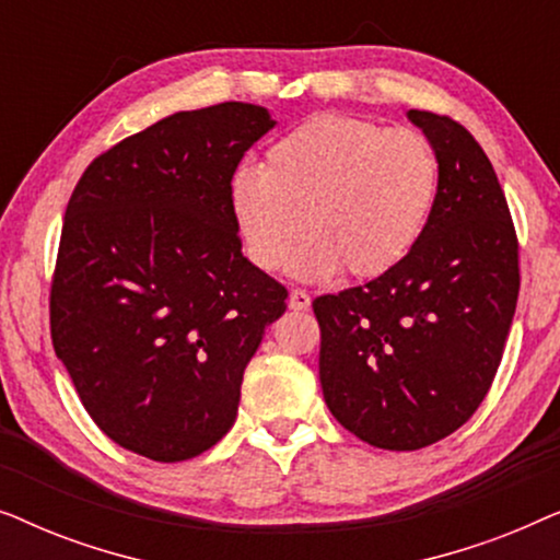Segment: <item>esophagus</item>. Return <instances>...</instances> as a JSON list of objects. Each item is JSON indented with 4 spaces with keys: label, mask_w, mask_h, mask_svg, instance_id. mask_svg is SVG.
I'll return each instance as SVG.
<instances>
[{
    "label": "esophagus",
    "mask_w": 560,
    "mask_h": 560,
    "mask_svg": "<svg viewBox=\"0 0 560 560\" xmlns=\"http://www.w3.org/2000/svg\"><path fill=\"white\" fill-rule=\"evenodd\" d=\"M288 305H290V311H308L311 295L305 293V290H293L288 298Z\"/></svg>",
    "instance_id": "34e87169"
}]
</instances>
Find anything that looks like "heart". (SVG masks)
<instances>
[{
    "instance_id": "obj_1",
    "label": "heart",
    "mask_w": 560,
    "mask_h": 560,
    "mask_svg": "<svg viewBox=\"0 0 560 560\" xmlns=\"http://www.w3.org/2000/svg\"><path fill=\"white\" fill-rule=\"evenodd\" d=\"M439 178V155L416 129L318 114L267 148L262 173L234 175L229 206L259 270H282L308 234L295 278H380L416 249Z\"/></svg>"
}]
</instances>
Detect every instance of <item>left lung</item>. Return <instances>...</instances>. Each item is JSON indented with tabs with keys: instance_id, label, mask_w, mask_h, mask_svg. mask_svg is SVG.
<instances>
[{
	"instance_id": "obj_1",
	"label": "left lung",
	"mask_w": 560,
	"mask_h": 560,
	"mask_svg": "<svg viewBox=\"0 0 560 560\" xmlns=\"http://www.w3.org/2000/svg\"><path fill=\"white\" fill-rule=\"evenodd\" d=\"M439 155V196L416 249L393 270L313 301L318 377L339 423L377 448L416 451L474 416L515 316L517 236L479 142L410 109Z\"/></svg>"
}]
</instances>
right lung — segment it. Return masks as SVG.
Returning a JSON list of instances; mask_svg holds the SVG:
<instances>
[{
  "instance_id": "1",
  "label": "right lung",
  "mask_w": 560,
  "mask_h": 560,
  "mask_svg": "<svg viewBox=\"0 0 560 560\" xmlns=\"http://www.w3.org/2000/svg\"><path fill=\"white\" fill-rule=\"evenodd\" d=\"M278 125L265 106L175 112L81 175L66 209L50 334L94 423L152 462L226 435L288 290L242 255L229 186Z\"/></svg>"
}]
</instances>
